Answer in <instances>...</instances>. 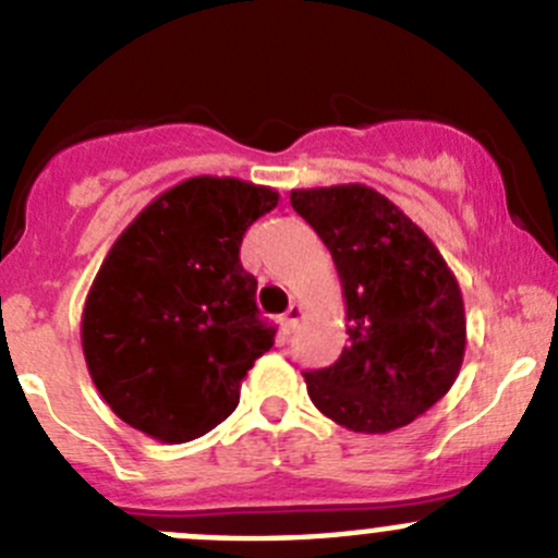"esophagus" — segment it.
Listing matches in <instances>:
<instances>
[{"label": "esophagus", "instance_id": "1", "mask_svg": "<svg viewBox=\"0 0 558 558\" xmlns=\"http://www.w3.org/2000/svg\"><path fill=\"white\" fill-rule=\"evenodd\" d=\"M300 320H302V307L300 305H291L289 311H286V315H283L286 329L296 331V329H300Z\"/></svg>", "mask_w": 558, "mask_h": 558}]
</instances>
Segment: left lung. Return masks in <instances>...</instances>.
Listing matches in <instances>:
<instances>
[{"mask_svg":"<svg viewBox=\"0 0 558 558\" xmlns=\"http://www.w3.org/2000/svg\"><path fill=\"white\" fill-rule=\"evenodd\" d=\"M291 207L329 247L348 315L340 359L305 373L313 404L364 435L408 426L446 397L464 362V302L453 272L369 185L291 191Z\"/></svg>","mask_w":558,"mask_h":558,"instance_id":"8db88e82","label":"left lung"}]
</instances>
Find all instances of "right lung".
I'll use <instances>...</instances> for the list:
<instances>
[{"instance_id":"add662e5","label":"right lung","mask_w":558,"mask_h":558,"mask_svg":"<svg viewBox=\"0 0 558 558\" xmlns=\"http://www.w3.org/2000/svg\"><path fill=\"white\" fill-rule=\"evenodd\" d=\"M278 191L189 178L156 196L110 247L83 307L88 373L112 413L159 442H189L234 413L275 342L240 245Z\"/></svg>"}]
</instances>
